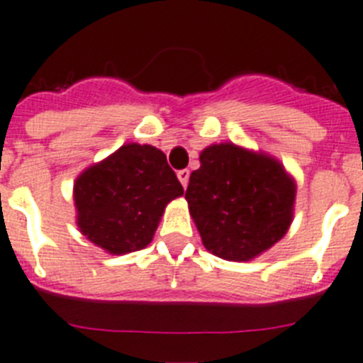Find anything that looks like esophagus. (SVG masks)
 Here are the masks:
<instances>
[{
    "label": "esophagus",
    "mask_w": 363,
    "mask_h": 363,
    "mask_svg": "<svg viewBox=\"0 0 363 363\" xmlns=\"http://www.w3.org/2000/svg\"><path fill=\"white\" fill-rule=\"evenodd\" d=\"M177 177L179 181H181V184L188 186V181H189V169H181V172H177Z\"/></svg>",
    "instance_id": "34e87169"
}]
</instances>
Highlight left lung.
Returning <instances> with one entry per match:
<instances>
[{
    "instance_id": "1",
    "label": "left lung",
    "mask_w": 363,
    "mask_h": 363,
    "mask_svg": "<svg viewBox=\"0 0 363 363\" xmlns=\"http://www.w3.org/2000/svg\"><path fill=\"white\" fill-rule=\"evenodd\" d=\"M186 189L189 215L204 247L247 262L275 246L295 215L296 182L269 153L218 143L199 155Z\"/></svg>"
}]
</instances>
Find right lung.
<instances>
[{
    "label": "right lung",
    "instance_id": "1",
    "mask_svg": "<svg viewBox=\"0 0 363 363\" xmlns=\"http://www.w3.org/2000/svg\"><path fill=\"white\" fill-rule=\"evenodd\" d=\"M182 194L161 150L126 143L74 181L76 224L90 242L110 255L145 250L168 202Z\"/></svg>",
    "mask_w": 363,
    "mask_h": 363
}]
</instances>
